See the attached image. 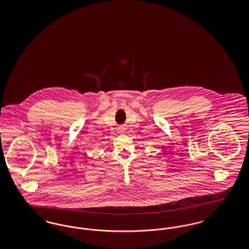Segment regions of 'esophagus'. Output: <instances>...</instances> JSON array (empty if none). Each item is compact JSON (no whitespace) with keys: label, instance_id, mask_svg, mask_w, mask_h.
<instances>
[{"label":"esophagus","instance_id":"obj_1","mask_svg":"<svg viewBox=\"0 0 249 249\" xmlns=\"http://www.w3.org/2000/svg\"><path fill=\"white\" fill-rule=\"evenodd\" d=\"M118 131H119V133H123V132H124V129H123V128H119Z\"/></svg>","mask_w":249,"mask_h":249}]
</instances>
